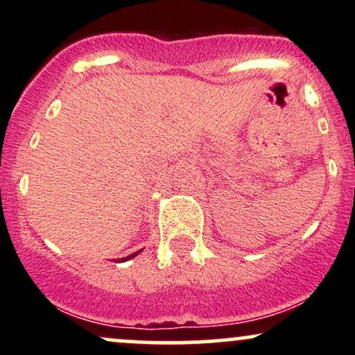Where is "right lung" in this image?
I'll use <instances>...</instances> for the list:
<instances>
[{"label":"right lung","instance_id":"1","mask_svg":"<svg viewBox=\"0 0 355 355\" xmlns=\"http://www.w3.org/2000/svg\"><path fill=\"white\" fill-rule=\"evenodd\" d=\"M141 250H138V252H135V254H132V255H128V257H123V259H116L115 262H126V260H130V259H133V257H137L138 254H140Z\"/></svg>","mask_w":355,"mask_h":355}]
</instances>
